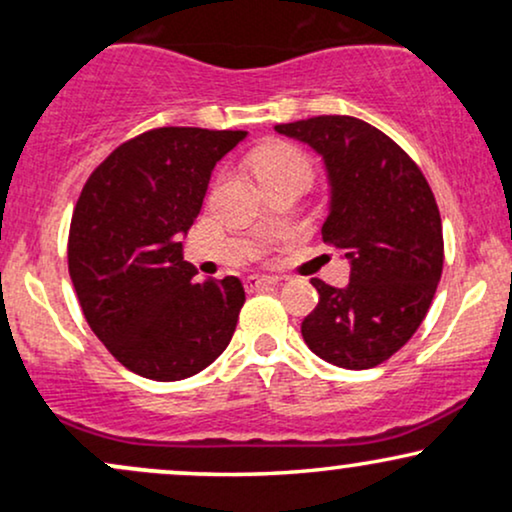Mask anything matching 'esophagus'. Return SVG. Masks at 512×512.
<instances>
[{"label":"esophagus","mask_w":512,"mask_h":512,"mask_svg":"<svg viewBox=\"0 0 512 512\" xmlns=\"http://www.w3.org/2000/svg\"><path fill=\"white\" fill-rule=\"evenodd\" d=\"M279 284V279L276 276H257L252 274L245 279V289L248 291H262V289H272V286Z\"/></svg>","instance_id":"obj_1"}]
</instances>
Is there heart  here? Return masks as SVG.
I'll return each mask as SVG.
<instances>
[{
    "instance_id": "1",
    "label": "heart",
    "mask_w": 512,
    "mask_h": 512,
    "mask_svg": "<svg viewBox=\"0 0 512 512\" xmlns=\"http://www.w3.org/2000/svg\"><path fill=\"white\" fill-rule=\"evenodd\" d=\"M257 180L269 178H301L308 182L313 173V163L301 149L291 144H272L262 149L252 161Z\"/></svg>"
}]
</instances>
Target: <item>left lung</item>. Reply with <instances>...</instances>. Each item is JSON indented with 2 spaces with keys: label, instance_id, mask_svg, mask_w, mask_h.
<instances>
[{
  "label": "left lung",
  "instance_id": "8db88e82",
  "mask_svg": "<svg viewBox=\"0 0 512 512\" xmlns=\"http://www.w3.org/2000/svg\"><path fill=\"white\" fill-rule=\"evenodd\" d=\"M322 156L330 214L322 240L351 264V279L320 293L301 334L310 351L349 370L387 361L414 337L443 274V226L431 187L402 146L368 122L320 115L276 125Z\"/></svg>",
  "mask_w": 512,
  "mask_h": 512
}]
</instances>
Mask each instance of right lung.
<instances>
[{"instance_id": "add662e5", "label": "right lung", "mask_w": 512, "mask_h": 512, "mask_svg": "<svg viewBox=\"0 0 512 512\" xmlns=\"http://www.w3.org/2000/svg\"><path fill=\"white\" fill-rule=\"evenodd\" d=\"M240 129L158 127L88 175L69 226V276L93 334L142 378H190L223 354L245 303L240 279L195 281L182 260L211 170Z\"/></svg>"}]
</instances>
